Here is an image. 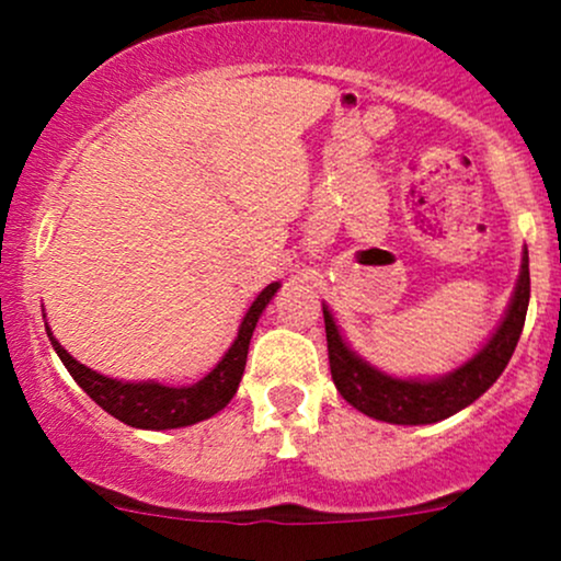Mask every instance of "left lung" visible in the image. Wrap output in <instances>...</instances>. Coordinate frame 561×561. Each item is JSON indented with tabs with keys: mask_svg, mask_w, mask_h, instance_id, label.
Segmentation results:
<instances>
[{
	"mask_svg": "<svg viewBox=\"0 0 561 561\" xmlns=\"http://www.w3.org/2000/svg\"><path fill=\"white\" fill-rule=\"evenodd\" d=\"M527 302H530V261H527L525 248L517 285H514L512 300H508L499 327L474 356L440 377H396L371 366L347 345L330 306L321 302L334 388L353 409L379 422L435 424L448 420L456 411L478 401L506 369L519 334H523Z\"/></svg>",
	"mask_w": 561,
	"mask_h": 561,
	"instance_id": "obj_1",
	"label": "left lung"
}]
</instances>
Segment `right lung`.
Masks as SVG:
<instances>
[{"label": "right lung", "instance_id": "add662e5", "mask_svg": "<svg viewBox=\"0 0 561 561\" xmlns=\"http://www.w3.org/2000/svg\"><path fill=\"white\" fill-rule=\"evenodd\" d=\"M279 282H272L259 298L253 300V306L244 313L240 332H237L234 343L229 345V351L224 353L221 362L208 371L203 379H197L195 385H163L158 379H139V382H128V379H115L100 371L89 369L81 362H76L73 356L57 343V337L47 327V337L53 343L55 353L60 356V362L70 371V377L79 382V388L87 392L96 405L115 416L118 422L128 424V427L137 430H176V427H190L203 420L218 414V411L234 398L237 388H240V379L248 364V347L250 337H253L255 324H259L261 313L266 311V306L272 298L279 293Z\"/></svg>", "mask_w": 561, "mask_h": 561}]
</instances>
